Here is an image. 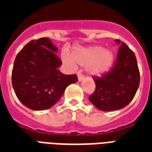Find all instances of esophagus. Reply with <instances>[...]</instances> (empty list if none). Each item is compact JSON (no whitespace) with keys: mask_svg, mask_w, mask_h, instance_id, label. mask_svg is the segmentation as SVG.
I'll use <instances>...</instances> for the list:
<instances>
[{"mask_svg":"<svg viewBox=\"0 0 152 152\" xmlns=\"http://www.w3.org/2000/svg\"><path fill=\"white\" fill-rule=\"evenodd\" d=\"M83 79H84V76H83V74L78 73V80L79 81H82Z\"/></svg>","mask_w":152,"mask_h":152,"instance_id":"esophagus-1","label":"esophagus"}]
</instances>
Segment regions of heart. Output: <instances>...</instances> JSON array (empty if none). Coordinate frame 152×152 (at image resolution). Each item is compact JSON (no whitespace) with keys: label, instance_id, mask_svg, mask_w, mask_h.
<instances>
[{"label":"heart","instance_id":"heart-1","mask_svg":"<svg viewBox=\"0 0 152 152\" xmlns=\"http://www.w3.org/2000/svg\"><path fill=\"white\" fill-rule=\"evenodd\" d=\"M62 59L67 65L75 68L76 64L82 66H88L91 74L99 76L110 69L114 60L113 52L110 50H104L102 46H95L85 49H80L73 55V61L69 55L64 53Z\"/></svg>","mask_w":152,"mask_h":152}]
</instances>
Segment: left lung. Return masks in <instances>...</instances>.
<instances>
[{
  "instance_id": "left-lung-1",
  "label": "left lung",
  "mask_w": 152,
  "mask_h": 152,
  "mask_svg": "<svg viewBox=\"0 0 152 152\" xmlns=\"http://www.w3.org/2000/svg\"><path fill=\"white\" fill-rule=\"evenodd\" d=\"M116 61L110 71L93 76L95 90L89 100L100 110L112 111L126 106L134 98L140 85V71L133 51L119 39Z\"/></svg>"
}]
</instances>
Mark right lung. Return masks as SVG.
<instances>
[{
    "label": "right lung",
    "mask_w": 152,
    "mask_h": 152,
    "mask_svg": "<svg viewBox=\"0 0 152 152\" xmlns=\"http://www.w3.org/2000/svg\"><path fill=\"white\" fill-rule=\"evenodd\" d=\"M57 47L48 38L34 39L18 53L13 64L12 83L16 97L34 110L52 107L65 88L78 81L77 76L58 70L62 64L56 55Z\"/></svg>",
    "instance_id": "right-lung-1"
}]
</instances>
